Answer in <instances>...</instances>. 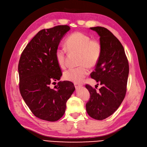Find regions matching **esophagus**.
<instances>
[{"instance_id": "34e87169", "label": "esophagus", "mask_w": 147, "mask_h": 147, "mask_svg": "<svg viewBox=\"0 0 147 147\" xmlns=\"http://www.w3.org/2000/svg\"><path fill=\"white\" fill-rule=\"evenodd\" d=\"M74 85H75V88L77 89V90H78V89H80L82 87V84H78V83H74Z\"/></svg>"}]
</instances>
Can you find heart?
Listing matches in <instances>:
<instances>
[{"label":"heart","instance_id":"1","mask_svg":"<svg viewBox=\"0 0 147 147\" xmlns=\"http://www.w3.org/2000/svg\"><path fill=\"white\" fill-rule=\"evenodd\" d=\"M65 46L69 51L79 53L77 67L70 68L63 74L65 80L75 83H81L89 73L88 67H94L99 61L102 47L96 40H91L88 35L82 32H75L67 38ZM67 50L64 47H58L55 51V58L61 68L66 66Z\"/></svg>","mask_w":147,"mask_h":147}]
</instances>
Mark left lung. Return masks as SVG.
<instances>
[{"mask_svg": "<svg viewBox=\"0 0 147 147\" xmlns=\"http://www.w3.org/2000/svg\"><path fill=\"white\" fill-rule=\"evenodd\" d=\"M90 29L99 35L102 47L100 57L91 77L102 86L97 92L86 84L90 99L86 109L91 118L102 120L118 109L125 97L129 64L123 45L110 30L99 26Z\"/></svg>", "mask_w": 147, "mask_h": 147, "instance_id": "8db88e82", "label": "left lung"}]
</instances>
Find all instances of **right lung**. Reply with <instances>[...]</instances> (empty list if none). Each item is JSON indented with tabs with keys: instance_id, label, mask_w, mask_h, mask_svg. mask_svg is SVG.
<instances>
[{
	"instance_id": "add662e5",
	"label": "right lung",
	"mask_w": 147,
	"mask_h": 147,
	"mask_svg": "<svg viewBox=\"0 0 147 147\" xmlns=\"http://www.w3.org/2000/svg\"><path fill=\"white\" fill-rule=\"evenodd\" d=\"M69 26L42 29L35 35L21 55L18 73L22 97L35 117L56 121L63 116L66 102L75 88L72 82H59L54 89L50 86L59 80L62 72L55 58V51Z\"/></svg>"
}]
</instances>
